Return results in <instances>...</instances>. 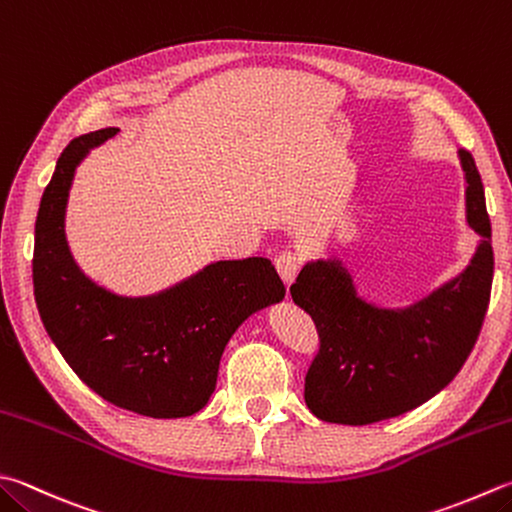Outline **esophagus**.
Here are the masks:
<instances>
[{
    "instance_id": "obj_1",
    "label": "esophagus",
    "mask_w": 512,
    "mask_h": 512,
    "mask_svg": "<svg viewBox=\"0 0 512 512\" xmlns=\"http://www.w3.org/2000/svg\"><path fill=\"white\" fill-rule=\"evenodd\" d=\"M276 269L278 274H281L283 283L289 287L294 283V278L298 276V269H301V258H298L294 252H283L276 256Z\"/></svg>"
}]
</instances>
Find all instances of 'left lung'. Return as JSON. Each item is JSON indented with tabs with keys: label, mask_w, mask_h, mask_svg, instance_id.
<instances>
[{
	"label": "left lung",
	"mask_w": 512,
	"mask_h": 512,
	"mask_svg": "<svg viewBox=\"0 0 512 512\" xmlns=\"http://www.w3.org/2000/svg\"><path fill=\"white\" fill-rule=\"evenodd\" d=\"M466 225L479 236L470 263L410 305H379L359 294L339 256L310 260L289 287L314 318L321 352L305 376L316 419L368 426L419 408L455 379L484 323L493 285V243L484 182L468 151Z\"/></svg>",
	"instance_id": "obj_1"
}]
</instances>
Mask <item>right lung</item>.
I'll use <instances>...</instances> for the list:
<instances>
[{
    "mask_svg": "<svg viewBox=\"0 0 512 512\" xmlns=\"http://www.w3.org/2000/svg\"><path fill=\"white\" fill-rule=\"evenodd\" d=\"M115 133L75 138L57 160L35 220V303L64 361L104 401L142 417H191L216 390L231 336L281 303L285 285L258 256L216 260L147 296L115 294L86 276L66 240V205L80 162Z\"/></svg>",
    "mask_w": 512,
    "mask_h": 512,
    "instance_id": "obj_1",
    "label": "right lung"
}]
</instances>
